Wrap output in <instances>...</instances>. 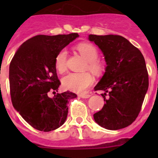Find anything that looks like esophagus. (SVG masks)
Here are the masks:
<instances>
[{"instance_id":"34e87169","label":"esophagus","mask_w":158,"mask_h":158,"mask_svg":"<svg viewBox=\"0 0 158 158\" xmlns=\"http://www.w3.org/2000/svg\"><path fill=\"white\" fill-rule=\"evenodd\" d=\"M79 96H80L81 98L87 99V98H89V97L91 96V95H90V94H86V93H84V94H80V95H79Z\"/></svg>"}]
</instances>
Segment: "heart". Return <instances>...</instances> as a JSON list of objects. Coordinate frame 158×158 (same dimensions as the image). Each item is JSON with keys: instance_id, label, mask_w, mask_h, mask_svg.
Wrapping results in <instances>:
<instances>
[{"instance_id": "1", "label": "heart", "mask_w": 158, "mask_h": 158, "mask_svg": "<svg viewBox=\"0 0 158 158\" xmlns=\"http://www.w3.org/2000/svg\"><path fill=\"white\" fill-rule=\"evenodd\" d=\"M77 50L87 61L85 69H89L95 74H100L104 69V65L97 59L98 51L94 45L89 43H82L77 46ZM55 67L59 73H63L66 69L67 51L62 49L55 58ZM93 75L89 72L71 73L62 78V85L67 90L74 93H84L93 83Z\"/></svg>"}]
</instances>
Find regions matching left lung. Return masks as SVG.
I'll list each match as a JSON object with an SVG mask.
<instances>
[{"mask_svg": "<svg viewBox=\"0 0 158 158\" xmlns=\"http://www.w3.org/2000/svg\"><path fill=\"white\" fill-rule=\"evenodd\" d=\"M89 40L101 50L107 64L104 74L94 88L95 91H104L101 96L105 104L93 115L94 120L107 130L127 127L139 115L149 87L144 57L121 35H89Z\"/></svg>", "mask_w": 158, "mask_h": 158, "instance_id": "8db88e82", "label": "left lung"}]
</instances>
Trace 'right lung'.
Masks as SVG:
<instances>
[{"label": "right lung", "mask_w": 158, "mask_h": 158, "mask_svg": "<svg viewBox=\"0 0 158 158\" xmlns=\"http://www.w3.org/2000/svg\"><path fill=\"white\" fill-rule=\"evenodd\" d=\"M77 37V33L34 36L19 47L11 61L9 85L12 105L35 129L54 131L66 119L67 104L77 95L67 91L49 97L48 93L58 92L61 85L54 62L57 54Z\"/></svg>", "instance_id": "right-lung-1"}]
</instances>
